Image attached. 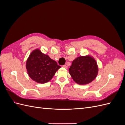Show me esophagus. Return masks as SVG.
<instances>
[{"label":"esophagus","mask_w":125,"mask_h":125,"mask_svg":"<svg viewBox=\"0 0 125 125\" xmlns=\"http://www.w3.org/2000/svg\"><path fill=\"white\" fill-rule=\"evenodd\" d=\"M62 67L64 68H66V69H67V65H63Z\"/></svg>","instance_id":"esophagus-1"}]
</instances>
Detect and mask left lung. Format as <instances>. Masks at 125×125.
I'll use <instances>...</instances> for the list:
<instances>
[{
  "instance_id": "left-lung-1",
  "label": "left lung",
  "mask_w": 125,
  "mask_h": 125,
  "mask_svg": "<svg viewBox=\"0 0 125 125\" xmlns=\"http://www.w3.org/2000/svg\"><path fill=\"white\" fill-rule=\"evenodd\" d=\"M73 80L80 85L92 82L99 73V67L93 57L90 55L80 56L73 60L69 69Z\"/></svg>"
}]
</instances>
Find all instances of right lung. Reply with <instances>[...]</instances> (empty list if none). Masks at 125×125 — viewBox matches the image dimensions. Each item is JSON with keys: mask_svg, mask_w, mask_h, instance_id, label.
<instances>
[{"mask_svg": "<svg viewBox=\"0 0 125 125\" xmlns=\"http://www.w3.org/2000/svg\"><path fill=\"white\" fill-rule=\"evenodd\" d=\"M25 67L29 76L39 83L50 81L60 68L56 61L39 48L31 52L26 60Z\"/></svg>", "mask_w": 125, "mask_h": 125, "instance_id": "1", "label": "right lung"}]
</instances>
